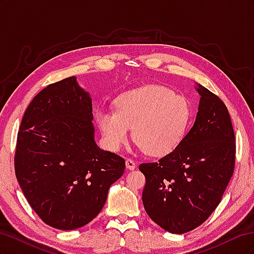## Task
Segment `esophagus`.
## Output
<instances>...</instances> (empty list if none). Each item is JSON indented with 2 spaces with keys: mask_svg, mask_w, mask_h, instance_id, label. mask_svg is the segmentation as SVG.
Segmentation results:
<instances>
[{
  "mask_svg": "<svg viewBox=\"0 0 254 254\" xmlns=\"http://www.w3.org/2000/svg\"><path fill=\"white\" fill-rule=\"evenodd\" d=\"M126 167L128 168L129 171H133L134 168L136 167V164L134 163V161L131 159H127L126 160Z\"/></svg>",
  "mask_w": 254,
  "mask_h": 254,
  "instance_id": "esophagus-1",
  "label": "esophagus"
}]
</instances>
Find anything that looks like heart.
Masks as SVG:
<instances>
[{
	"mask_svg": "<svg viewBox=\"0 0 254 254\" xmlns=\"http://www.w3.org/2000/svg\"><path fill=\"white\" fill-rule=\"evenodd\" d=\"M190 118L188 99L161 86L128 91L115 98L114 111L96 112L98 127L110 149H120L133 128V140L151 157H165L179 147Z\"/></svg>",
	"mask_w": 254,
	"mask_h": 254,
	"instance_id": "1",
	"label": "heart"
}]
</instances>
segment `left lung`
I'll return each mask as SVG.
<instances>
[{"label":"left lung","instance_id":"left-lung-1","mask_svg":"<svg viewBox=\"0 0 254 254\" xmlns=\"http://www.w3.org/2000/svg\"><path fill=\"white\" fill-rule=\"evenodd\" d=\"M193 127L180 146L158 162L142 163V201L165 231L183 234L202 225L220 203L234 171L235 135L226 105L197 83Z\"/></svg>","mask_w":254,"mask_h":254}]
</instances>
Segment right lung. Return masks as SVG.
Wrapping results in <instances>:
<instances>
[{"instance_id": "right-lung-1", "label": "right lung", "mask_w": 254, "mask_h": 254, "mask_svg": "<svg viewBox=\"0 0 254 254\" xmlns=\"http://www.w3.org/2000/svg\"><path fill=\"white\" fill-rule=\"evenodd\" d=\"M92 99L75 76L51 83L30 102L18 132L14 170L45 224L74 230L93 220L125 160L94 140Z\"/></svg>"}]
</instances>
